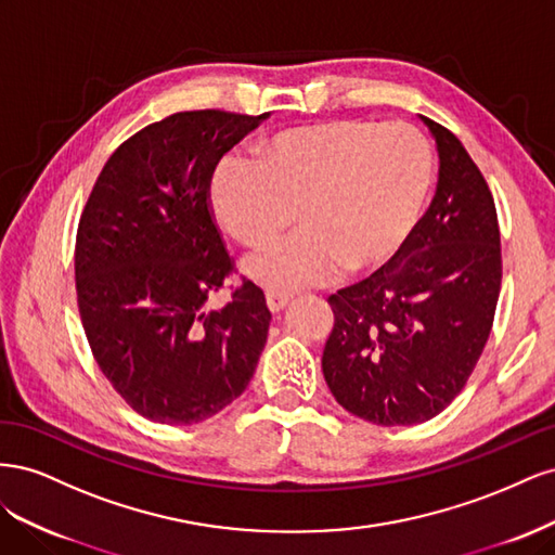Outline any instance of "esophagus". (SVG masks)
Returning a JSON list of instances; mask_svg holds the SVG:
<instances>
[{"label": "esophagus", "mask_w": 555, "mask_h": 555, "mask_svg": "<svg viewBox=\"0 0 555 555\" xmlns=\"http://www.w3.org/2000/svg\"><path fill=\"white\" fill-rule=\"evenodd\" d=\"M289 294H268L266 296V304H268V310H271L273 314H278V312H282L284 308L289 306Z\"/></svg>", "instance_id": "esophagus-1"}]
</instances>
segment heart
<instances>
[{"label":"heart","mask_w":555,"mask_h":555,"mask_svg":"<svg viewBox=\"0 0 555 555\" xmlns=\"http://www.w3.org/2000/svg\"><path fill=\"white\" fill-rule=\"evenodd\" d=\"M433 188L428 141L408 125L326 120L282 129L255 145V164L224 157L210 206L231 238L259 247L245 261L259 287L289 294L335 273L389 263L422 220Z\"/></svg>","instance_id":"heart-1"}]
</instances>
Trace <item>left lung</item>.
<instances>
[{"instance_id": "1", "label": "left lung", "mask_w": 555, "mask_h": 555, "mask_svg": "<svg viewBox=\"0 0 555 555\" xmlns=\"http://www.w3.org/2000/svg\"><path fill=\"white\" fill-rule=\"evenodd\" d=\"M440 157L435 198L396 259L328 296L322 367L340 405L414 426L461 393L489 340L502 257L493 194L463 143L422 115Z\"/></svg>"}]
</instances>
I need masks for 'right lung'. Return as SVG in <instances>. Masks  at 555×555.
Returning <instances> with one entry per match:
<instances>
[{
    "label": "right lung",
    "mask_w": 555,
    "mask_h": 555,
    "mask_svg": "<svg viewBox=\"0 0 555 555\" xmlns=\"http://www.w3.org/2000/svg\"><path fill=\"white\" fill-rule=\"evenodd\" d=\"M266 117H164L115 150L82 210L74 263L82 328L113 389L150 422H206L255 375L271 310L249 280L224 308H206L233 268L208 188L217 162Z\"/></svg>",
    "instance_id": "right-lung-1"
}]
</instances>
